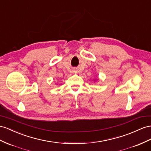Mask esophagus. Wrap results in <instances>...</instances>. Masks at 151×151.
<instances>
[{
  "label": "esophagus",
  "mask_w": 151,
  "mask_h": 151,
  "mask_svg": "<svg viewBox=\"0 0 151 151\" xmlns=\"http://www.w3.org/2000/svg\"><path fill=\"white\" fill-rule=\"evenodd\" d=\"M74 72H75V71H74Z\"/></svg>",
  "instance_id": "34e87169"
}]
</instances>
